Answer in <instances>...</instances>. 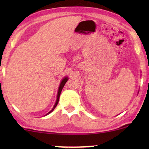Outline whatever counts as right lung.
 I'll use <instances>...</instances> for the list:
<instances>
[{
    "label": "right lung",
    "instance_id": "right-lung-1",
    "mask_svg": "<svg viewBox=\"0 0 149 149\" xmlns=\"http://www.w3.org/2000/svg\"><path fill=\"white\" fill-rule=\"evenodd\" d=\"M67 81H68V78H67V77H65V78L62 81V82H61L60 87H59V89H58V96H57L56 102V104H55L54 107V108H53V109H52V111H51L50 112H49V113H48L47 114V115H48V114H49L50 113H52V112L55 109V108L56 107V106L58 105V102H59V99H60V95L61 91H62L63 87H64L65 83H66L67 82Z\"/></svg>",
    "mask_w": 149,
    "mask_h": 149
}]
</instances>
